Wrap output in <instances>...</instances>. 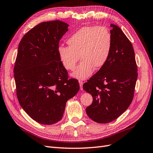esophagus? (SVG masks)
<instances>
[{
    "mask_svg": "<svg viewBox=\"0 0 153 153\" xmlns=\"http://www.w3.org/2000/svg\"><path fill=\"white\" fill-rule=\"evenodd\" d=\"M79 85H80V88L81 90H82V81L79 80Z\"/></svg>",
    "mask_w": 153,
    "mask_h": 153,
    "instance_id": "esophagus-1",
    "label": "esophagus"
}]
</instances>
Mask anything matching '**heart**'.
I'll use <instances>...</instances> for the list:
<instances>
[{
    "label": "heart",
    "instance_id": "1",
    "mask_svg": "<svg viewBox=\"0 0 153 153\" xmlns=\"http://www.w3.org/2000/svg\"><path fill=\"white\" fill-rule=\"evenodd\" d=\"M69 46L60 45L57 51L62 64L67 70L73 71L79 60H82L72 76L86 79L94 69H100L108 60L113 39L105 27L86 26L72 35L67 40Z\"/></svg>",
    "mask_w": 153,
    "mask_h": 153
}]
</instances>
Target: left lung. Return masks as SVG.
Here are the masks:
<instances>
[{"label":"left lung","mask_w":153,"mask_h":153,"mask_svg":"<svg viewBox=\"0 0 153 153\" xmlns=\"http://www.w3.org/2000/svg\"><path fill=\"white\" fill-rule=\"evenodd\" d=\"M112 50L106 64L83 84L93 97L86 108L93 121L106 123L115 120L132 103L137 79L132 45L118 26L111 24Z\"/></svg>","instance_id":"left-lung-1"}]
</instances>
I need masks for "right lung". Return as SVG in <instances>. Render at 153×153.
Masks as SVG:
<instances>
[{
	"mask_svg": "<svg viewBox=\"0 0 153 153\" xmlns=\"http://www.w3.org/2000/svg\"><path fill=\"white\" fill-rule=\"evenodd\" d=\"M68 27L58 20L43 22L19 44L14 68L17 97L26 114L44 125L60 121L66 102L79 90L77 79H68L58 54L59 42Z\"/></svg>",
	"mask_w": 153,
	"mask_h": 153,
	"instance_id": "1",
	"label": "right lung"
}]
</instances>
